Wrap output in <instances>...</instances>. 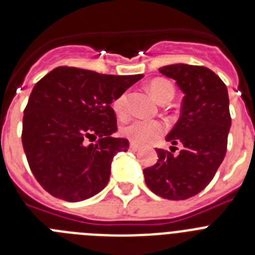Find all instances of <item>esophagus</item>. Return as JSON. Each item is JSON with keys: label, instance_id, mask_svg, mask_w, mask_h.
I'll use <instances>...</instances> for the list:
<instances>
[{"label": "esophagus", "instance_id": "1", "mask_svg": "<svg viewBox=\"0 0 255 255\" xmlns=\"http://www.w3.org/2000/svg\"><path fill=\"white\" fill-rule=\"evenodd\" d=\"M130 149L134 150V152H138V150L140 149V145H138V144L135 143H130Z\"/></svg>", "mask_w": 255, "mask_h": 255}]
</instances>
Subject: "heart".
<instances>
[{"mask_svg":"<svg viewBox=\"0 0 255 255\" xmlns=\"http://www.w3.org/2000/svg\"><path fill=\"white\" fill-rule=\"evenodd\" d=\"M148 91L150 96L158 103L166 101L170 102L175 94V88L166 79H154L148 84ZM126 93L121 94L114 101L112 108L117 117H124L126 115ZM164 124L157 120H140L134 119L130 120L121 128V134L126 139L135 144H148L158 139L164 132Z\"/></svg>","mask_w":255,"mask_h":255,"instance_id":"1","label":"heart"}]
</instances>
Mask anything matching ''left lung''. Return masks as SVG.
<instances>
[{
  "label": "left lung",
  "mask_w": 255,
  "mask_h": 255,
  "mask_svg": "<svg viewBox=\"0 0 255 255\" xmlns=\"http://www.w3.org/2000/svg\"><path fill=\"white\" fill-rule=\"evenodd\" d=\"M159 73L176 80L185 94L179 121L166 136L182 149L179 155L157 149L158 161L144 168V179L154 194L184 200L203 190L224 161L231 126L229 93L208 67L175 64L161 67Z\"/></svg>",
  "instance_id": "obj_1"
}]
</instances>
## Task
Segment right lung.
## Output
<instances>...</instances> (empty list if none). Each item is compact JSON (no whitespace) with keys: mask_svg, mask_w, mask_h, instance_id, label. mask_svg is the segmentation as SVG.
Instances as JSON below:
<instances>
[{"mask_svg":"<svg viewBox=\"0 0 255 255\" xmlns=\"http://www.w3.org/2000/svg\"><path fill=\"white\" fill-rule=\"evenodd\" d=\"M141 78L60 66L34 85L24 110L21 141L44 190L80 202L107 185L114 157L129 149L128 139L112 136L117 124L111 103Z\"/></svg>","mask_w":255,"mask_h":255,"instance_id":"right-lung-1","label":"right lung"}]
</instances>
